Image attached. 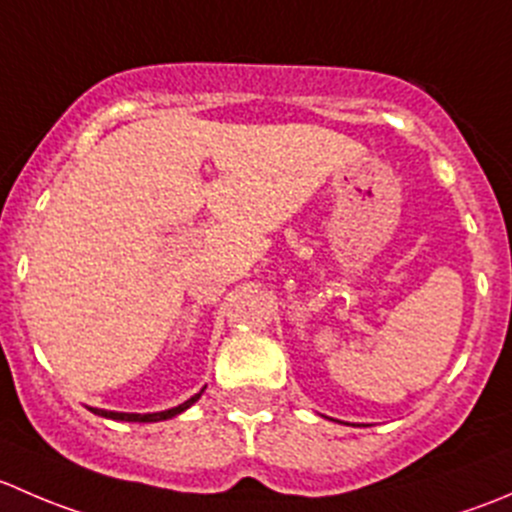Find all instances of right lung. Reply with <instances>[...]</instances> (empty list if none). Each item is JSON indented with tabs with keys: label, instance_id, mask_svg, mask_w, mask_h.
Listing matches in <instances>:
<instances>
[{
	"label": "right lung",
	"instance_id": "1",
	"mask_svg": "<svg viewBox=\"0 0 512 512\" xmlns=\"http://www.w3.org/2000/svg\"><path fill=\"white\" fill-rule=\"evenodd\" d=\"M203 391H205V386H203V389L198 391V394H195V396H190L188 401H183V404L173 406V409H168V411H158V414H121V411H106V409H91V411H94L96 416L111 418V421H131V423H153V421H168V418H173V416L183 414L185 409H190V406H193L195 401H198L200 396H203Z\"/></svg>",
	"mask_w": 512,
	"mask_h": 512
}]
</instances>
